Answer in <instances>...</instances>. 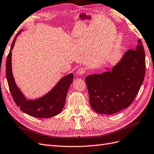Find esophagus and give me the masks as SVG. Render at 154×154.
Returning <instances> with one entry per match:
<instances>
[{"instance_id": "obj_1", "label": "esophagus", "mask_w": 154, "mask_h": 154, "mask_svg": "<svg viewBox=\"0 0 154 154\" xmlns=\"http://www.w3.org/2000/svg\"><path fill=\"white\" fill-rule=\"evenodd\" d=\"M85 72V69L84 67H80L79 68L78 71H77V74L78 75H82V74H84Z\"/></svg>"}]
</instances>
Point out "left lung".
Returning a JSON list of instances; mask_svg holds the SVG:
<instances>
[{"instance_id":"1","label":"left lung","mask_w":154,"mask_h":154,"mask_svg":"<svg viewBox=\"0 0 154 154\" xmlns=\"http://www.w3.org/2000/svg\"><path fill=\"white\" fill-rule=\"evenodd\" d=\"M145 66L144 49L139 39L135 50L126 51L111 70L87 76L91 107L97 113L106 115L128 107L142 85Z\"/></svg>"}]
</instances>
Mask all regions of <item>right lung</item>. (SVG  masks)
Returning <instances> with one entry per match:
<instances>
[{
    "mask_svg": "<svg viewBox=\"0 0 154 154\" xmlns=\"http://www.w3.org/2000/svg\"><path fill=\"white\" fill-rule=\"evenodd\" d=\"M21 31L15 37L6 60V74L10 91L16 105L24 113L36 118H51L60 113L63 109L67 91L72 82L73 74H69L62 78L48 93L41 98L26 99L17 86L11 69V51Z\"/></svg>",
    "mask_w": 154,
    "mask_h": 154,
    "instance_id": "add662e5",
    "label": "right lung"
}]
</instances>
